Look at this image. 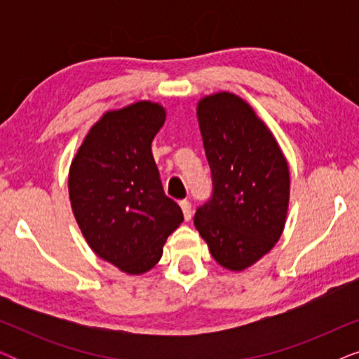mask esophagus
<instances>
[{
	"label": "esophagus",
	"instance_id": "esophagus-1",
	"mask_svg": "<svg viewBox=\"0 0 359 359\" xmlns=\"http://www.w3.org/2000/svg\"><path fill=\"white\" fill-rule=\"evenodd\" d=\"M180 208L183 210V215H184V220H189L191 215H193V209H191V203L189 201H180Z\"/></svg>",
	"mask_w": 359,
	"mask_h": 359
}]
</instances>
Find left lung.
Here are the masks:
<instances>
[{
  "instance_id": "8db88e82",
  "label": "left lung",
  "mask_w": 359,
  "mask_h": 359,
  "mask_svg": "<svg viewBox=\"0 0 359 359\" xmlns=\"http://www.w3.org/2000/svg\"><path fill=\"white\" fill-rule=\"evenodd\" d=\"M212 173V198L194 225L220 266L243 271L281 237L289 205V166L273 132L252 106L220 91L198 102Z\"/></svg>"
}]
</instances>
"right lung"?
Wrapping results in <instances>:
<instances>
[{
  "mask_svg": "<svg viewBox=\"0 0 359 359\" xmlns=\"http://www.w3.org/2000/svg\"><path fill=\"white\" fill-rule=\"evenodd\" d=\"M165 117V107L151 101L107 111L86 134L68 175L83 237L97 257L127 274L154 268L168 235L183 222L151 155Z\"/></svg>",
  "mask_w": 359,
  "mask_h": 359,
  "instance_id": "right-lung-1",
  "label": "right lung"
}]
</instances>
